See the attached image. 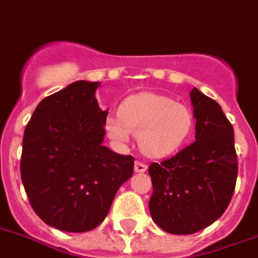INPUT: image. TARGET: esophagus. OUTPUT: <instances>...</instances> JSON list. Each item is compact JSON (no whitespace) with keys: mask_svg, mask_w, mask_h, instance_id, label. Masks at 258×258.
Segmentation results:
<instances>
[{"mask_svg":"<svg viewBox=\"0 0 258 258\" xmlns=\"http://www.w3.org/2000/svg\"><path fill=\"white\" fill-rule=\"evenodd\" d=\"M147 169V166L142 162H136L134 163V171L136 172H145Z\"/></svg>","mask_w":258,"mask_h":258,"instance_id":"esophagus-1","label":"esophagus"}]
</instances>
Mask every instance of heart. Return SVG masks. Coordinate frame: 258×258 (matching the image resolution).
<instances>
[{
    "label": "heart",
    "instance_id": "heart-1",
    "mask_svg": "<svg viewBox=\"0 0 258 258\" xmlns=\"http://www.w3.org/2000/svg\"><path fill=\"white\" fill-rule=\"evenodd\" d=\"M193 124V113L186 105L168 96L141 92L121 104L120 117L108 116L105 131L117 144H126L134 134L142 153L162 158L188 142Z\"/></svg>",
    "mask_w": 258,
    "mask_h": 258
}]
</instances>
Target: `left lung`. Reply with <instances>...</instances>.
Instances as JSON below:
<instances>
[{"instance_id": "left-lung-1", "label": "left lung", "mask_w": 258, "mask_h": 258, "mask_svg": "<svg viewBox=\"0 0 258 258\" xmlns=\"http://www.w3.org/2000/svg\"><path fill=\"white\" fill-rule=\"evenodd\" d=\"M190 102L196 141L149 166L151 218L173 235L195 234L214 223L227 209L237 177L234 127L222 107L196 87Z\"/></svg>"}]
</instances>
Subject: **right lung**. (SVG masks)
<instances>
[{
	"label": "right lung",
	"instance_id": "right-lung-1",
	"mask_svg": "<svg viewBox=\"0 0 258 258\" xmlns=\"http://www.w3.org/2000/svg\"><path fill=\"white\" fill-rule=\"evenodd\" d=\"M99 86L77 81L44 98L24 129L21 177L28 201L41 221L66 232L98 227L133 175V156L103 146L108 111L99 108Z\"/></svg>",
	"mask_w": 258,
	"mask_h": 258
}]
</instances>
